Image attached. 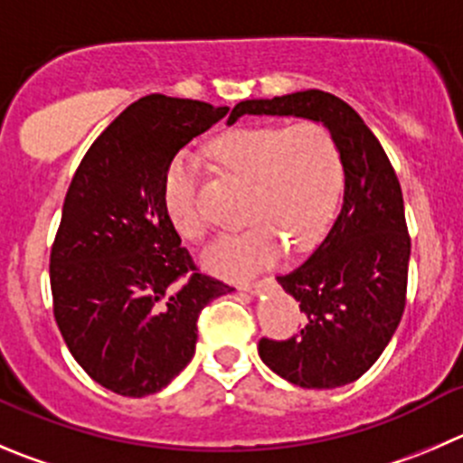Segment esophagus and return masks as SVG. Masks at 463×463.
Wrapping results in <instances>:
<instances>
[{
    "instance_id": "34e87169",
    "label": "esophagus",
    "mask_w": 463,
    "mask_h": 463,
    "mask_svg": "<svg viewBox=\"0 0 463 463\" xmlns=\"http://www.w3.org/2000/svg\"><path fill=\"white\" fill-rule=\"evenodd\" d=\"M266 284L268 281H245V284H241L239 288L248 295H261L263 288H266Z\"/></svg>"
}]
</instances>
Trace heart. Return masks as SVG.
Returning a JSON list of instances; mask_svg holds the SVG:
<instances>
[{
	"label": "heart",
	"instance_id": "obj_1",
	"mask_svg": "<svg viewBox=\"0 0 463 463\" xmlns=\"http://www.w3.org/2000/svg\"><path fill=\"white\" fill-rule=\"evenodd\" d=\"M211 154L252 191L243 215L250 227L215 241L202 257L206 270L243 279L272 266L286 248L307 252L323 241L343 186L341 154L323 125L239 127L218 136ZM163 206L182 239H204L209 222L200 206V168L188 152L165 170Z\"/></svg>",
	"mask_w": 463,
	"mask_h": 463
}]
</instances>
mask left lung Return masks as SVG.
<instances>
[{
    "label": "left lung",
    "mask_w": 463,
    "mask_h": 463,
    "mask_svg": "<svg viewBox=\"0 0 463 463\" xmlns=\"http://www.w3.org/2000/svg\"><path fill=\"white\" fill-rule=\"evenodd\" d=\"M302 118L323 125L343 163V204L323 243L300 268L277 277L300 302L305 325L286 341L261 338L259 356L302 389H336L380 359L404 311L411 241L389 156L359 113L323 90L245 99L229 116Z\"/></svg>",
    "instance_id": "left-lung-1"
}]
</instances>
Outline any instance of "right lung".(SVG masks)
Wrapping results in <instances>:
<instances>
[{
    "mask_svg": "<svg viewBox=\"0 0 463 463\" xmlns=\"http://www.w3.org/2000/svg\"><path fill=\"white\" fill-rule=\"evenodd\" d=\"M227 111L143 97L90 145L68 188L50 257L54 318L74 361L118 395L168 386L195 354L200 311L234 290L183 279L195 266L163 206L173 158Z\"/></svg>",
    "mask_w": 463,
    "mask_h": 463,
    "instance_id": "add662e5",
    "label": "right lung"
}]
</instances>
